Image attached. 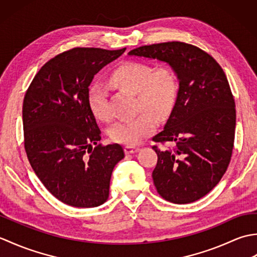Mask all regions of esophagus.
Segmentation results:
<instances>
[{
  "instance_id": "obj_1",
  "label": "esophagus",
  "mask_w": 257,
  "mask_h": 257,
  "mask_svg": "<svg viewBox=\"0 0 257 257\" xmlns=\"http://www.w3.org/2000/svg\"><path fill=\"white\" fill-rule=\"evenodd\" d=\"M139 151V148H137V147H133V146H125L124 147V152L127 155L129 154H135V152Z\"/></svg>"
}]
</instances>
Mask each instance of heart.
<instances>
[{
  "mask_svg": "<svg viewBox=\"0 0 257 257\" xmlns=\"http://www.w3.org/2000/svg\"><path fill=\"white\" fill-rule=\"evenodd\" d=\"M111 81L120 88L137 94L140 108L149 111L137 118L120 120L109 129V136L113 141L135 146L155 132L157 122L154 114L162 118L171 110L179 89L177 76L168 67L152 70L147 64L130 62L113 70ZM88 102L97 119L107 121L111 118L109 92L105 85L97 83L90 87Z\"/></svg>",
  "mask_w": 257,
  "mask_h": 257,
  "instance_id": "b5f03b06",
  "label": "heart"
}]
</instances>
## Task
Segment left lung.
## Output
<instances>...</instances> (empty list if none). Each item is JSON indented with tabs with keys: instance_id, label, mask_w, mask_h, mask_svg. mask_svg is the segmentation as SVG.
<instances>
[{
	"instance_id": "left-lung-1",
	"label": "left lung",
	"mask_w": 257,
	"mask_h": 257,
	"mask_svg": "<svg viewBox=\"0 0 257 257\" xmlns=\"http://www.w3.org/2000/svg\"><path fill=\"white\" fill-rule=\"evenodd\" d=\"M128 55L166 63L177 76L179 90L170 117L152 138L177 146L152 147L158 155L152 179L169 202L199 200L220 182L232 157L236 112L226 76L209 54L181 42L141 46Z\"/></svg>"
}]
</instances>
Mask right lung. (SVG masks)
<instances>
[{
  "label": "right lung",
  "instance_id": "add662e5",
  "mask_svg": "<svg viewBox=\"0 0 257 257\" xmlns=\"http://www.w3.org/2000/svg\"><path fill=\"white\" fill-rule=\"evenodd\" d=\"M125 48L76 47L48 61L35 75L23 101L24 146L44 187L63 203H105L122 147L97 145L101 132L88 102L89 85Z\"/></svg>",
  "mask_w": 257,
  "mask_h": 257
}]
</instances>
